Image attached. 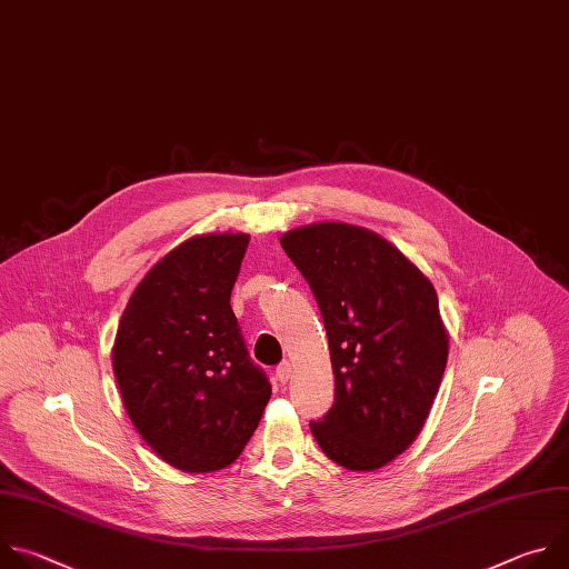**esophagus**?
Instances as JSON below:
<instances>
[{
    "label": "esophagus",
    "instance_id": "34e87169",
    "mask_svg": "<svg viewBox=\"0 0 569 569\" xmlns=\"http://www.w3.org/2000/svg\"><path fill=\"white\" fill-rule=\"evenodd\" d=\"M276 377H278L280 383H287V381L291 379V363H289V361H282V363L278 366V370H276Z\"/></svg>",
    "mask_w": 569,
    "mask_h": 569
}]
</instances>
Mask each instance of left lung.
Segmentation results:
<instances>
[{"instance_id":"1","label":"left lung","mask_w":569,"mask_h":569,"mask_svg":"<svg viewBox=\"0 0 569 569\" xmlns=\"http://www.w3.org/2000/svg\"><path fill=\"white\" fill-rule=\"evenodd\" d=\"M280 244L318 302L333 368V406L309 428L331 462L381 469L421 432L443 377L437 293L399 249L361 226L311 223Z\"/></svg>"}]
</instances>
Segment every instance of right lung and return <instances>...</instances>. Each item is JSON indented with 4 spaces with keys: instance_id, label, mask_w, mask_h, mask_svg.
<instances>
[{
    "instance_id": "right-lung-1",
    "label": "right lung",
    "mask_w": 569,
    "mask_h": 569,
    "mask_svg": "<svg viewBox=\"0 0 569 569\" xmlns=\"http://www.w3.org/2000/svg\"><path fill=\"white\" fill-rule=\"evenodd\" d=\"M247 247L244 233H219L170 251L134 289L113 340L134 428L186 473L233 465L271 399L231 309Z\"/></svg>"
}]
</instances>
